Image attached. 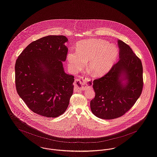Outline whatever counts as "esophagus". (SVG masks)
Returning a JSON list of instances; mask_svg holds the SVG:
<instances>
[{
  "label": "esophagus",
  "instance_id": "1",
  "mask_svg": "<svg viewBox=\"0 0 157 157\" xmlns=\"http://www.w3.org/2000/svg\"><path fill=\"white\" fill-rule=\"evenodd\" d=\"M90 81V79L83 78L81 79H76L75 81V90L76 91L79 90L81 89H85L86 88V86L89 85V82Z\"/></svg>",
  "mask_w": 157,
  "mask_h": 157
}]
</instances>
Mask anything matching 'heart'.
<instances>
[{"label": "heart", "mask_w": 157, "mask_h": 157, "mask_svg": "<svg viewBox=\"0 0 157 157\" xmlns=\"http://www.w3.org/2000/svg\"><path fill=\"white\" fill-rule=\"evenodd\" d=\"M119 54L117 47L101 39H90L77 44L76 52L70 51L67 56L68 66L77 73L88 61V67L95 75H101L110 69Z\"/></svg>", "instance_id": "1"}]
</instances>
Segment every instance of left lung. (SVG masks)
<instances>
[{
	"instance_id": "1",
	"label": "left lung",
	"mask_w": 157,
	"mask_h": 157,
	"mask_svg": "<svg viewBox=\"0 0 157 157\" xmlns=\"http://www.w3.org/2000/svg\"><path fill=\"white\" fill-rule=\"evenodd\" d=\"M119 60L109 72L89 82L95 97L90 101L94 115L102 119L118 118L128 111L141 94L143 65L129 45L120 40Z\"/></svg>"
}]
</instances>
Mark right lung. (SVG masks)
Here are the masks:
<instances>
[{"label": "right lung", "mask_w": 157, "mask_h": 157, "mask_svg": "<svg viewBox=\"0 0 157 157\" xmlns=\"http://www.w3.org/2000/svg\"><path fill=\"white\" fill-rule=\"evenodd\" d=\"M68 41L64 36H48L29 44L15 65L19 96L34 113L47 117L63 114L73 94L74 76L65 72Z\"/></svg>", "instance_id": "add662e5"}]
</instances>
